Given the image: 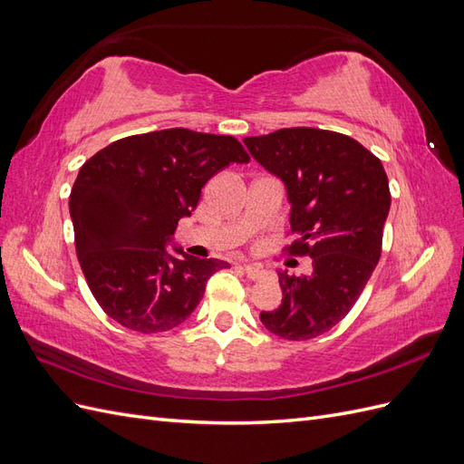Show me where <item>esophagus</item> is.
I'll return each instance as SVG.
<instances>
[{"label": "esophagus", "mask_w": 464, "mask_h": 464, "mask_svg": "<svg viewBox=\"0 0 464 464\" xmlns=\"http://www.w3.org/2000/svg\"><path fill=\"white\" fill-rule=\"evenodd\" d=\"M244 273H246V276L249 280H261L265 276L263 266H259V265H246L244 266Z\"/></svg>", "instance_id": "esophagus-1"}]
</instances>
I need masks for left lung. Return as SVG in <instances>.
<instances>
[{"label": "left lung", "instance_id": "left-lung-1", "mask_svg": "<svg viewBox=\"0 0 464 464\" xmlns=\"http://www.w3.org/2000/svg\"><path fill=\"white\" fill-rule=\"evenodd\" d=\"M247 150L285 181L294 242L290 256L312 257V273L278 271L283 304L261 323L286 341H310L353 310L382 257L391 207L383 164L356 139L315 128L246 137Z\"/></svg>", "mask_w": 464, "mask_h": 464}]
</instances>
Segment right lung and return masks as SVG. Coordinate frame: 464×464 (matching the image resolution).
<instances>
[{"label": "right lung", "instance_id": "right-lung-1", "mask_svg": "<svg viewBox=\"0 0 464 464\" xmlns=\"http://www.w3.org/2000/svg\"><path fill=\"white\" fill-rule=\"evenodd\" d=\"M249 162L232 135L186 128L118 139L81 166L69 195L82 275L104 314L137 333L184 323L207 280L230 266L166 251L201 188L224 166Z\"/></svg>", "mask_w": 464, "mask_h": 464}]
</instances>
